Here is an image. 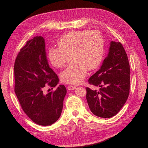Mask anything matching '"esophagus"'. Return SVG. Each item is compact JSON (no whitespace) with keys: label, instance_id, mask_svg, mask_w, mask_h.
I'll use <instances>...</instances> for the list:
<instances>
[{"label":"esophagus","instance_id":"obj_1","mask_svg":"<svg viewBox=\"0 0 148 148\" xmlns=\"http://www.w3.org/2000/svg\"><path fill=\"white\" fill-rule=\"evenodd\" d=\"M76 88V86L70 85V86H68L67 89H68L69 90H74L75 88Z\"/></svg>","mask_w":148,"mask_h":148}]
</instances>
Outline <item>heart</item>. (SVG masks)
<instances>
[{
  "label": "heart",
  "instance_id": "1",
  "mask_svg": "<svg viewBox=\"0 0 148 148\" xmlns=\"http://www.w3.org/2000/svg\"><path fill=\"white\" fill-rule=\"evenodd\" d=\"M59 48L51 47L48 51L50 63L56 68H62L72 54L73 64L60 74L63 82L72 84L81 83L88 70L98 68L103 60L104 45L102 37L96 30H77L69 32L58 40Z\"/></svg>",
  "mask_w": 148,
  "mask_h": 148
}]
</instances>
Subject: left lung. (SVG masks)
I'll list each match as a JSON object with an SVG mask.
<instances>
[{
    "label": "left lung",
    "mask_w": 148,
    "mask_h": 148,
    "mask_svg": "<svg viewBox=\"0 0 148 148\" xmlns=\"http://www.w3.org/2000/svg\"><path fill=\"white\" fill-rule=\"evenodd\" d=\"M130 68L128 56L120 42L111 41L109 53L101 67L88 83L99 90L86 88L90 111L100 118H109L120 111L129 95Z\"/></svg>",
    "instance_id": "left-lung-1"
}]
</instances>
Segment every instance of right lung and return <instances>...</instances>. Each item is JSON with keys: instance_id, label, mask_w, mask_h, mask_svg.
<instances>
[{"instance_id": "right-lung-1", "label": "right lung", "mask_w": 148, "mask_h": 148, "mask_svg": "<svg viewBox=\"0 0 148 148\" xmlns=\"http://www.w3.org/2000/svg\"><path fill=\"white\" fill-rule=\"evenodd\" d=\"M14 92L28 117L42 126L57 121L67 90L61 84L53 92L47 94L43 92L46 84L55 88L59 79L49 66L42 37L28 40L20 49L14 62Z\"/></svg>"}]
</instances>
